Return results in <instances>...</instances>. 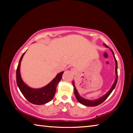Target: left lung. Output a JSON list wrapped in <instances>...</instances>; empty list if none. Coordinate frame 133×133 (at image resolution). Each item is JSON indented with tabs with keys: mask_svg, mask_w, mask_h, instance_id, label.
Instances as JSON below:
<instances>
[{
	"mask_svg": "<svg viewBox=\"0 0 133 133\" xmlns=\"http://www.w3.org/2000/svg\"><path fill=\"white\" fill-rule=\"evenodd\" d=\"M104 46L106 47V48H108V46H107L106 44H105L104 43ZM110 50H111V52L112 53V55H113L114 56V60H115V62H116V80L114 81V84H112V87H111V89H110V90L107 92V93L104 95L102 97H101L100 98H99L98 99H96V100H87V99H85L84 98L82 97H81L79 94H78V91L77 90V89H76V87H75V82H73V87H74V93H75V94L76 96V99H77V101L81 104H82L83 105H86V106H89V107H94V106H97V105H98L99 104H102V103L104 102V101L106 100L107 98L108 97L110 96V94L111 93V92L112 91V90L114 89V88L116 87V85L117 84V79H118V73H117V60L116 59V57H115V56H114V54L113 53V51L111 50V49H110Z\"/></svg>",
	"mask_w": 133,
	"mask_h": 133,
	"instance_id": "obj_1",
	"label": "left lung"
}]
</instances>
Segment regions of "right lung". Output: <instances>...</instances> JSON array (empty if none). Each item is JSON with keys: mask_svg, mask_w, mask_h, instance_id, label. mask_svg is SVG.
Listing matches in <instances>:
<instances>
[{"mask_svg": "<svg viewBox=\"0 0 133 133\" xmlns=\"http://www.w3.org/2000/svg\"><path fill=\"white\" fill-rule=\"evenodd\" d=\"M24 52L21 56L19 60V64L16 70V82L17 86L20 90L27 100L32 104L36 105H42L46 104L52 100L55 96L56 87L58 83L61 80L63 71L60 72L56 76V77L49 83L48 85L42 88L32 89L27 85L22 80L21 72H20V67H21V61L24 55Z\"/></svg>", "mask_w": 133, "mask_h": 133, "instance_id": "1", "label": "right lung"}]
</instances>
